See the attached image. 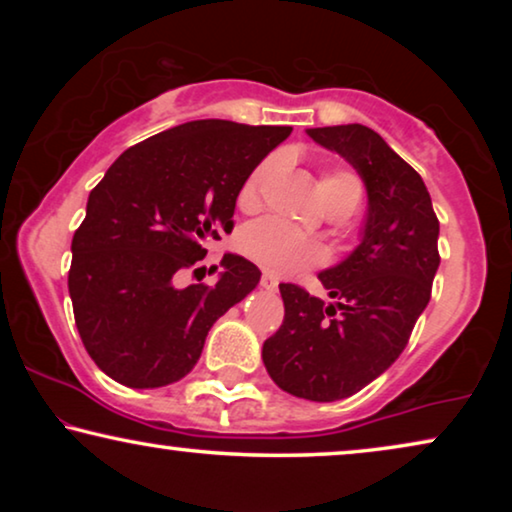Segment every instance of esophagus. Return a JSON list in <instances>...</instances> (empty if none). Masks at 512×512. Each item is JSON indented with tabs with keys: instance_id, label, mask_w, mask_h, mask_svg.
<instances>
[{
	"instance_id": "obj_1",
	"label": "esophagus",
	"mask_w": 512,
	"mask_h": 512,
	"mask_svg": "<svg viewBox=\"0 0 512 512\" xmlns=\"http://www.w3.org/2000/svg\"><path fill=\"white\" fill-rule=\"evenodd\" d=\"M277 277L275 275H270V272H263V277H261V286L265 291H277Z\"/></svg>"
}]
</instances>
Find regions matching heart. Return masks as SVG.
Returning a JSON list of instances; mask_svg holds the SVG:
<instances>
[{
  "instance_id": "b5f03b06",
  "label": "heart",
  "mask_w": 512,
  "mask_h": 512,
  "mask_svg": "<svg viewBox=\"0 0 512 512\" xmlns=\"http://www.w3.org/2000/svg\"><path fill=\"white\" fill-rule=\"evenodd\" d=\"M272 174V163H265L251 174L240 193L244 207H254L261 198V188ZM319 195L326 207L349 205L356 207L361 200V181L352 172H328L319 179ZM244 254L270 270L272 275H293L312 265L326 261V249L310 237L296 233L277 219H263L251 223L242 233Z\"/></svg>"
}]
</instances>
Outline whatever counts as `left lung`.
<instances>
[{
	"label": "left lung",
	"mask_w": 512,
	"mask_h": 512,
	"mask_svg": "<svg viewBox=\"0 0 512 512\" xmlns=\"http://www.w3.org/2000/svg\"><path fill=\"white\" fill-rule=\"evenodd\" d=\"M305 132L359 174L366 219L359 244L319 272L331 303L279 284L284 324L261 356L286 394L331 403L380 377L408 345L440 265V226L422 177L375 130L349 123Z\"/></svg>",
	"instance_id": "obj_1"
}]
</instances>
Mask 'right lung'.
Listing matches in <instances>:
<instances>
[{
  "label": "right lung",
  "instance_id": "1",
  "mask_svg": "<svg viewBox=\"0 0 512 512\" xmlns=\"http://www.w3.org/2000/svg\"><path fill=\"white\" fill-rule=\"evenodd\" d=\"M291 130L181 123L123 151L90 191L69 296L83 347L111 380L156 389L186 377L214 321L256 289L261 270L237 254L212 286L177 279L233 230L244 181Z\"/></svg>",
  "mask_w": 512,
  "mask_h": 512
}]
</instances>
